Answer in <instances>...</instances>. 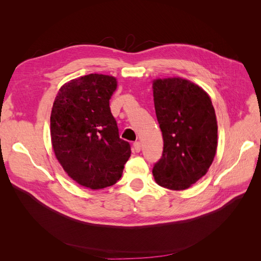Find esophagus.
Masks as SVG:
<instances>
[{
  "instance_id": "1",
  "label": "esophagus",
  "mask_w": 261,
  "mask_h": 261,
  "mask_svg": "<svg viewBox=\"0 0 261 261\" xmlns=\"http://www.w3.org/2000/svg\"><path fill=\"white\" fill-rule=\"evenodd\" d=\"M133 149L135 150V152H140L141 149H142V144H141V142H135V143H133Z\"/></svg>"
}]
</instances>
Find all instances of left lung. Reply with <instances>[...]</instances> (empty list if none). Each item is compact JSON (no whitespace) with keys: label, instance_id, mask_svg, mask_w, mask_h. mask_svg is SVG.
<instances>
[{"label":"left lung","instance_id":"left-lung-1","mask_svg":"<svg viewBox=\"0 0 261 261\" xmlns=\"http://www.w3.org/2000/svg\"><path fill=\"white\" fill-rule=\"evenodd\" d=\"M155 114L163 134L162 158L154 164L155 182L184 190L207 172L217 150L218 126L206 92L182 78L153 82Z\"/></svg>","mask_w":261,"mask_h":261}]
</instances>
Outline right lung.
<instances>
[{
  "label": "right lung",
  "mask_w": 261,
  "mask_h": 261,
  "mask_svg": "<svg viewBox=\"0 0 261 261\" xmlns=\"http://www.w3.org/2000/svg\"><path fill=\"white\" fill-rule=\"evenodd\" d=\"M116 87L114 77L102 74L73 79L61 87L51 109L55 155L68 176L91 189L115 184L131 154L110 110Z\"/></svg>",
  "instance_id": "obj_1"
}]
</instances>
